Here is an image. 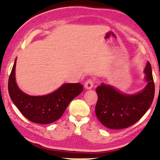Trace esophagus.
<instances>
[{"mask_svg":"<svg viewBox=\"0 0 160 160\" xmlns=\"http://www.w3.org/2000/svg\"><path fill=\"white\" fill-rule=\"evenodd\" d=\"M93 87V81L92 79H88L84 84V88L87 90H91Z\"/></svg>","mask_w":160,"mask_h":160,"instance_id":"1","label":"esophagus"}]
</instances>
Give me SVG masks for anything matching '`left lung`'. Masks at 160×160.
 I'll return each instance as SVG.
<instances>
[{
  "mask_svg": "<svg viewBox=\"0 0 160 160\" xmlns=\"http://www.w3.org/2000/svg\"><path fill=\"white\" fill-rule=\"evenodd\" d=\"M144 72L147 84L138 93H123L113 86L104 83L96 88L98 100L95 113L103 126L112 129L127 128L139 121L149 109L155 93L150 62L146 64Z\"/></svg>",
  "mask_w": 160,
  "mask_h": 160,
  "instance_id": "left-lung-1",
  "label": "left lung"
}]
</instances>
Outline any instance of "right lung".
Wrapping results in <instances>:
<instances>
[{
  "mask_svg": "<svg viewBox=\"0 0 160 160\" xmlns=\"http://www.w3.org/2000/svg\"><path fill=\"white\" fill-rule=\"evenodd\" d=\"M16 59L9 78V94L15 106L30 121L39 124L56 121L61 117L69 102L83 91V85L80 83H65L48 94L28 95L16 83Z\"/></svg>",
  "mask_w": 160,
  "mask_h": 160,
  "instance_id": "obj_1",
  "label": "right lung"
}]
</instances>
